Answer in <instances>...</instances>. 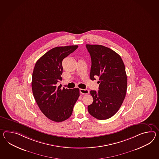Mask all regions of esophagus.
<instances>
[{
  "label": "esophagus",
  "mask_w": 159,
  "mask_h": 159,
  "mask_svg": "<svg viewBox=\"0 0 159 159\" xmlns=\"http://www.w3.org/2000/svg\"><path fill=\"white\" fill-rule=\"evenodd\" d=\"M80 93L81 94H89V90L87 89H80Z\"/></svg>",
  "instance_id": "1"
}]
</instances>
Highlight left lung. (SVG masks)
Instances as JSON below:
<instances>
[{
    "label": "left lung",
    "mask_w": 159,
    "mask_h": 159,
    "mask_svg": "<svg viewBox=\"0 0 159 159\" xmlns=\"http://www.w3.org/2000/svg\"><path fill=\"white\" fill-rule=\"evenodd\" d=\"M86 48L91 58L90 79L99 78V90L90 91L93 101L88 106V111L98 120H107L118 111L126 96L125 65L120 56L108 48L89 44Z\"/></svg>",
    "instance_id": "1"
}]
</instances>
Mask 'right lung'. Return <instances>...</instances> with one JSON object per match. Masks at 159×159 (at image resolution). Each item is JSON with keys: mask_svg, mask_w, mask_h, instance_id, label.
<instances>
[{"mask_svg": "<svg viewBox=\"0 0 159 159\" xmlns=\"http://www.w3.org/2000/svg\"><path fill=\"white\" fill-rule=\"evenodd\" d=\"M78 45L56 47L47 52L35 63L31 81L33 96L43 114L54 122H62L72 114L80 96L79 89H67L57 83L62 80V61Z\"/></svg>", "mask_w": 159, "mask_h": 159, "instance_id": "obj_1", "label": "right lung"}]
</instances>
